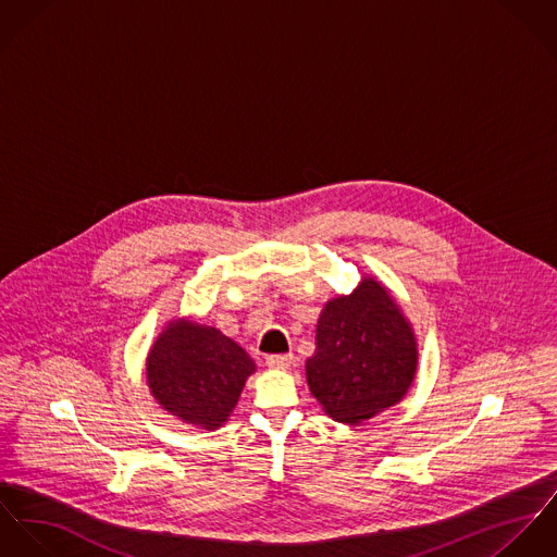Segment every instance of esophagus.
I'll list each match as a JSON object with an SVG mask.
<instances>
[{"mask_svg":"<svg viewBox=\"0 0 557 557\" xmlns=\"http://www.w3.org/2000/svg\"><path fill=\"white\" fill-rule=\"evenodd\" d=\"M290 363H293V355H269L267 357V366L271 370H286V368H290Z\"/></svg>","mask_w":557,"mask_h":557,"instance_id":"34e87169","label":"esophagus"}]
</instances>
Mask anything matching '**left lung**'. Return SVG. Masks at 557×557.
<instances>
[{
	"label": "left lung",
	"mask_w": 557,
	"mask_h": 557,
	"mask_svg": "<svg viewBox=\"0 0 557 557\" xmlns=\"http://www.w3.org/2000/svg\"><path fill=\"white\" fill-rule=\"evenodd\" d=\"M417 363L408 318L375 277H366L320 311L306 377L331 419L359 425L404 399Z\"/></svg>",
	"instance_id": "1"
}]
</instances>
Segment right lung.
Listing matches in <instances>:
<instances>
[{
  "label": "right lung",
  "mask_w": 557,
  "mask_h": 557,
  "mask_svg": "<svg viewBox=\"0 0 557 557\" xmlns=\"http://www.w3.org/2000/svg\"><path fill=\"white\" fill-rule=\"evenodd\" d=\"M256 371L248 352L215 326L171 320L147 355L153 399L198 430L222 428Z\"/></svg>",
  "instance_id": "obj_1"
}]
</instances>
